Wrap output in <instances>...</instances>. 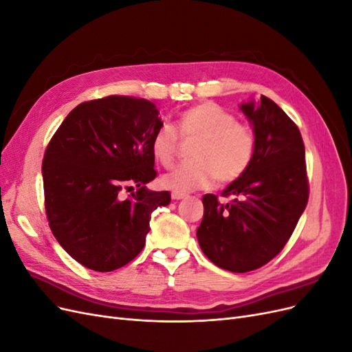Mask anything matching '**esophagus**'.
Segmentation results:
<instances>
[{
  "label": "esophagus",
  "instance_id": "esophagus-1",
  "mask_svg": "<svg viewBox=\"0 0 352 352\" xmlns=\"http://www.w3.org/2000/svg\"><path fill=\"white\" fill-rule=\"evenodd\" d=\"M188 195L186 194H184V192H176V190H173L172 192V198L173 199H184V198H186Z\"/></svg>",
  "mask_w": 352,
  "mask_h": 352
}]
</instances>
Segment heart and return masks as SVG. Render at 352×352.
I'll list each match as a JSON object with an SVG mask.
<instances>
[{"instance_id": "heart-1", "label": "heart", "mask_w": 352, "mask_h": 352, "mask_svg": "<svg viewBox=\"0 0 352 352\" xmlns=\"http://www.w3.org/2000/svg\"><path fill=\"white\" fill-rule=\"evenodd\" d=\"M179 135L195 140L190 163L179 164L162 177V185L176 192L208 188L212 180L230 184L250 168L257 136L251 126L239 123L236 116L214 102H202L185 110L177 119ZM177 132L172 124H162L151 138L155 162L168 167L177 150Z\"/></svg>"}]
</instances>
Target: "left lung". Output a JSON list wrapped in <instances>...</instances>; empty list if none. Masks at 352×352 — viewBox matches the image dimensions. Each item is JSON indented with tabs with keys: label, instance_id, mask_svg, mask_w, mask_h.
Returning <instances> with one entry per match:
<instances>
[{
	"label": "left lung",
	"instance_id": "1",
	"mask_svg": "<svg viewBox=\"0 0 352 352\" xmlns=\"http://www.w3.org/2000/svg\"><path fill=\"white\" fill-rule=\"evenodd\" d=\"M257 136L250 168L223 190L232 197H202L204 217L197 229L199 247L211 263L233 273L261 267L278 255L308 202L305 148L298 126L270 98L243 102Z\"/></svg>",
	"mask_w": 352,
	"mask_h": 352
}]
</instances>
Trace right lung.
Wrapping results in <instances>:
<instances>
[{
    "label": "right lung",
    "mask_w": 352,
    "mask_h": 352,
    "mask_svg": "<svg viewBox=\"0 0 352 352\" xmlns=\"http://www.w3.org/2000/svg\"><path fill=\"white\" fill-rule=\"evenodd\" d=\"M158 114L151 101L110 95L74 107L51 138L42 162L47 219L85 267L113 272L132 261L151 212L172 199L168 190L145 186L157 176L151 138L163 124ZM131 182L138 189L123 197Z\"/></svg>",
    "instance_id": "1"
}]
</instances>
